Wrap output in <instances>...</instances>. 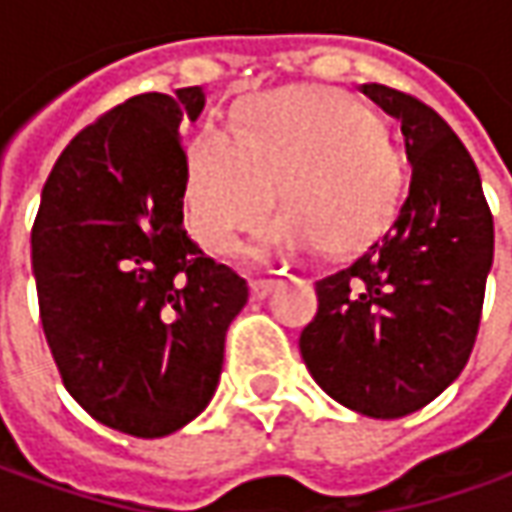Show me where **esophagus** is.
Returning <instances> with one entry per match:
<instances>
[{
	"instance_id": "esophagus-1",
	"label": "esophagus",
	"mask_w": 512,
	"mask_h": 512,
	"mask_svg": "<svg viewBox=\"0 0 512 512\" xmlns=\"http://www.w3.org/2000/svg\"><path fill=\"white\" fill-rule=\"evenodd\" d=\"M274 286H277V280H272V277H257V280H252V297L263 300V297L272 294Z\"/></svg>"
}]
</instances>
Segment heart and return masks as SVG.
<instances>
[{"label":"heart","instance_id":"heart-1","mask_svg":"<svg viewBox=\"0 0 512 512\" xmlns=\"http://www.w3.org/2000/svg\"><path fill=\"white\" fill-rule=\"evenodd\" d=\"M405 186L408 158L385 124L326 87L243 98L238 133L203 127L186 150V218L218 255L277 198L286 209L263 226L269 252H360L394 223Z\"/></svg>","mask_w":512,"mask_h":512}]
</instances>
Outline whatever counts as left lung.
I'll return each instance as SVG.
<instances>
[{
    "label": "left lung",
    "mask_w": 512,
    "mask_h": 512,
    "mask_svg": "<svg viewBox=\"0 0 512 512\" xmlns=\"http://www.w3.org/2000/svg\"><path fill=\"white\" fill-rule=\"evenodd\" d=\"M360 90L402 124L411 189L382 238L314 283L317 314L300 354L328 397L397 419L425 408L467 365L493 266V215L479 169L442 115L385 84Z\"/></svg>",
    "instance_id": "8db88e82"
}]
</instances>
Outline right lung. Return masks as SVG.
Returning <instances> with one entry per match:
<instances>
[{"mask_svg": "<svg viewBox=\"0 0 512 512\" xmlns=\"http://www.w3.org/2000/svg\"><path fill=\"white\" fill-rule=\"evenodd\" d=\"M201 87L141 93L59 155L30 232L39 317L64 388L96 422L155 439L209 405L249 286L184 229L181 121Z\"/></svg>", "mask_w": 512, "mask_h": 512, "instance_id": "1", "label": "right lung"}]
</instances>
